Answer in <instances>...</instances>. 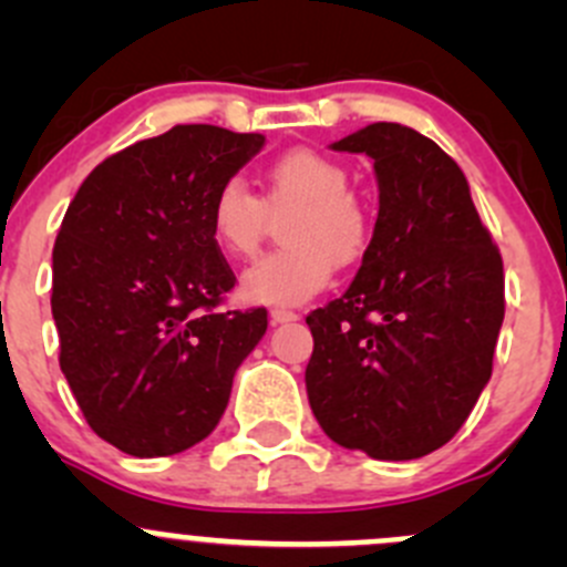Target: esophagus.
Segmentation results:
<instances>
[{
	"mask_svg": "<svg viewBox=\"0 0 567 567\" xmlns=\"http://www.w3.org/2000/svg\"><path fill=\"white\" fill-rule=\"evenodd\" d=\"M299 316H296L293 310H285V307H274L271 310V320L274 323H288V320H296Z\"/></svg>",
	"mask_w": 567,
	"mask_h": 567,
	"instance_id": "esophagus-1",
	"label": "esophagus"
}]
</instances>
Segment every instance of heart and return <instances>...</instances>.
<instances>
[{
  "mask_svg": "<svg viewBox=\"0 0 567 567\" xmlns=\"http://www.w3.org/2000/svg\"><path fill=\"white\" fill-rule=\"evenodd\" d=\"M351 175L334 158L293 147L260 177V197L241 181L216 188L208 208L210 236L230 257H255L268 216L290 210L282 225L288 249L268 255L241 277V293L260 305H301L331 282L334 262L351 266L368 251L370 214L351 192Z\"/></svg>",
  "mask_w": 567,
  "mask_h": 567,
  "instance_id": "b5f03b06",
  "label": "heart"
}]
</instances>
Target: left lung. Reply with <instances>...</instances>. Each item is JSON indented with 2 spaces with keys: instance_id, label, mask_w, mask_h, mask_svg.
<instances>
[{
  "instance_id": "8db88e82",
  "label": "left lung",
  "mask_w": 567,
  "mask_h": 567,
  "mask_svg": "<svg viewBox=\"0 0 567 567\" xmlns=\"http://www.w3.org/2000/svg\"><path fill=\"white\" fill-rule=\"evenodd\" d=\"M331 151L373 158L379 219L351 288L307 316V398L340 447L422 458L458 433L491 379L502 255L461 167L420 131L373 123Z\"/></svg>"
}]
</instances>
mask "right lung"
Returning a JSON list of instances; mask_svg holds the SVG:
<instances>
[{
  "instance_id": "add662e5",
  "label": "right lung",
  "mask_w": 567,
  "mask_h": 567,
  "mask_svg": "<svg viewBox=\"0 0 567 567\" xmlns=\"http://www.w3.org/2000/svg\"><path fill=\"white\" fill-rule=\"evenodd\" d=\"M262 134L175 125L101 162L54 244L60 368L87 425L136 458L203 442L268 316L219 310L236 285L208 208Z\"/></svg>"
}]
</instances>
